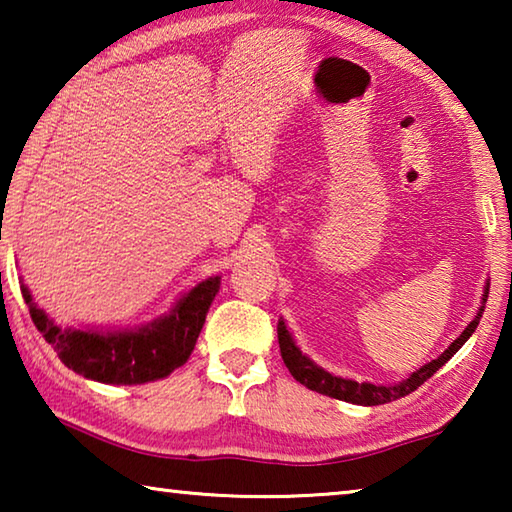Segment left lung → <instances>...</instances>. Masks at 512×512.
Returning <instances> with one entry per match:
<instances>
[{"instance_id":"1","label":"left lung","mask_w":512,"mask_h":512,"mask_svg":"<svg viewBox=\"0 0 512 512\" xmlns=\"http://www.w3.org/2000/svg\"><path fill=\"white\" fill-rule=\"evenodd\" d=\"M488 291H490V284H485L483 305H485V300H488ZM483 305L479 309V314L474 316L472 323L463 329V334L458 336V339L449 345V348L440 354L438 359H433L431 363H427V366L415 370L409 379H404V381H400V384H393V386H377V384H368V381H361L359 384V381L336 377V375H332V372H327L320 366H316L314 361L300 352L296 341H293V336L289 334L287 325H284V320L277 323V341H280V352H282L284 363H287V368L293 375V379L300 381L302 386H307L316 393H323L327 397H334V400H343V402H352V404H361V406H377V404L400 400V397L413 393L415 388L422 386L429 377L436 375V370L443 368L445 363L452 359L458 350H461V345L474 334V329H476V325H479L481 314H483Z\"/></svg>"}]
</instances>
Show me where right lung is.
<instances>
[{"mask_svg":"<svg viewBox=\"0 0 512 512\" xmlns=\"http://www.w3.org/2000/svg\"><path fill=\"white\" fill-rule=\"evenodd\" d=\"M221 287V277L205 282L185 293L167 316L153 323L126 329V332H94V329L58 327L22 284L24 302L38 332L58 352V359L69 370L101 381V384L133 386L171 375L192 354L201 334L207 309Z\"/></svg>","mask_w":512,"mask_h":512,"instance_id":"add662e5","label":"right lung"}]
</instances>
